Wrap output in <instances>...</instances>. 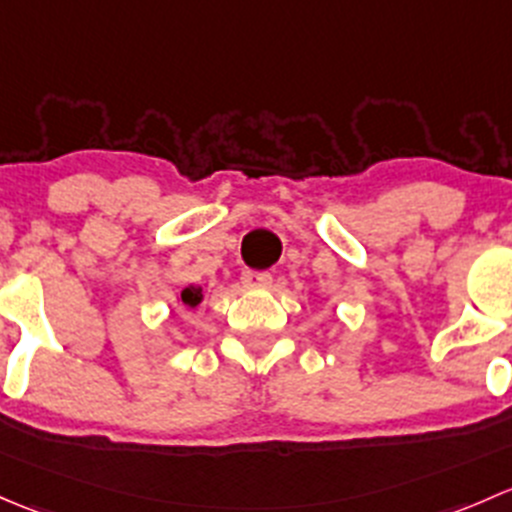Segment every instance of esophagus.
I'll list each match as a JSON object with an SVG mask.
<instances>
[{"instance_id":"esophagus-1","label":"esophagus","mask_w":512,"mask_h":512,"mask_svg":"<svg viewBox=\"0 0 512 512\" xmlns=\"http://www.w3.org/2000/svg\"><path fill=\"white\" fill-rule=\"evenodd\" d=\"M241 283H244L246 288H251V291H263V288L271 286L273 276H271V273L244 271V276H241Z\"/></svg>"}]
</instances>
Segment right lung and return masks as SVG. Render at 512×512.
<instances>
[{"label": "right lung", "instance_id": "add662e5", "mask_svg": "<svg viewBox=\"0 0 512 512\" xmlns=\"http://www.w3.org/2000/svg\"><path fill=\"white\" fill-rule=\"evenodd\" d=\"M202 300H204V288L194 286V283H189L187 288H182V291L177 293V305H184V308H197Z\"/></svg>", "mask_w": 512, "mask_h": 512}]
</instances>
